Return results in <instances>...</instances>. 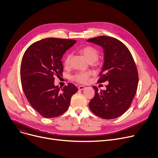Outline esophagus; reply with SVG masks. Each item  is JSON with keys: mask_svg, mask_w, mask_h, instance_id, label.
I'll use <instances>...</instances> for the list:
<instances>
[{"mask_svg": "<svg viewBox=\"0 0 158 158\" xmlns=\"http://www.w3.org/2000/svg\"><path fill=\"white\" fill-rule=\"evenodd\" d=\"M86 88V87L85 86H79V87H78V89H79V90H83V89H85Z\"/></svg>", "mask_w": 158, "mask_h": 158, "instance_id": "34e87169", "label": "esophagus"}]
</instances>
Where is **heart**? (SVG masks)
<instances>
[{
	"label": "heart",
	"mask_w": 158,
	"mask_h": 158,
	"mask_svg": "<svg viewBox=\"0 0 158 158\" xmlns=\"http://www.w3.org/2000/svg\"><path fill=\"white\" fill-rule=\"evenodd\" d=\"M81 53L89 62H94L98 58L99 51L93 46H86L80 49ZM70 55L68 54L64 60V65L67 67L69 65ZM90 73L88 72H79L72 76V79L79 83H86L89 81Z\"/></svg>",
	"instance_id": "obj_1"
}]
</instances>
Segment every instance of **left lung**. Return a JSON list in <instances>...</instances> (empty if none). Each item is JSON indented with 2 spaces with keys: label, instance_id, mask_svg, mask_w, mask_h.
<instances>
[{
  "label": "left lung",
  "instance_id": "obj_1",
  "mask_svg": "<svg viewBox=\"0 0 158 158\" xmlns=\"http://www.w3.org/2000/svg\"><path fill=\"white\" fill-rule=\"evenodd\" d=\"M104 49V64L98 83L108 81L106 90L93 86L94 97L89 107L97 116L111 119L121 116L130 107L137 90L139 73L128 48L117 39L98 36L87 40Z\"/></svg>",
  "mask_w": 158,
  "mask_h": 158
}]
</instances>
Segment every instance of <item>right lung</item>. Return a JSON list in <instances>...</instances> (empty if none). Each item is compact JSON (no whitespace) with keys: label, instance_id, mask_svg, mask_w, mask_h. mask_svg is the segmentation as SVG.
Wrapping results in <instances>:
<instances>
[{"label":"right lung","instance_id":"obj_1","mask_svg":"<svg viewBox=\"0 0 158 158\" xmlns=\"http://www.w3.org/2000/svg\"><path fill=\"white\" fill-rule=\"evenodd\" d=\"M76 43L72 39H44L31 44L23 56L20 77L23 92L31 106L44 118L64 114L78 91L72 83L62 89L54 85L55 77L64 71L63 55Z\"/></svg>","mask_w":158,"mask_h":158}]
</instances>
